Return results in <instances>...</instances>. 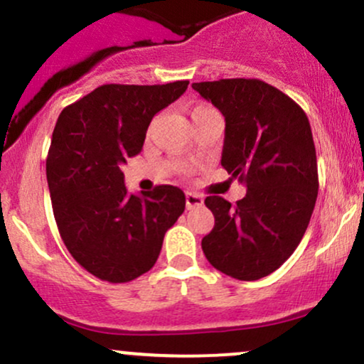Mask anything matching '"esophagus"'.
Returning a JSON list of instances; mask_svg holds the SVG:
<instances>
[{
    "label": "esophagus",
    "instance_id": "34e87169",
    "mask_svg": "<svg viewBox=\"0 0 364 364\" xmlns=\"http://www.w3.org/2000/svg\"><path fill=\"white\" fill-rule=\"evenodd\" d=\"M203 205V198L200 195L193 193V191H186V208L191 210V208L202 207Z\"/></svg>",
    "mask_w": 364,
    "mask_h": 364
}]
</instances>
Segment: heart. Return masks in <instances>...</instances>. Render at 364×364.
I'll use <instances>...</instances> for the list:
<instances>
[{
  "label": "heart",
  "mask_w": 364,
  "mask_h": 364,
  "mask_svg": "<svg viewBox=\"0 0 364 364\" xmlns=\"http://www.w3.org/2000/svg\"><path fill=\"white\" fill-rule=\"evenodd\" d=\"M210 109H212L210 106H195L193 109H191V118H195V116L202 114V112H207V111H210Z\"/></svg>",
  "instance_id": "obj_1"
}]
</instances>
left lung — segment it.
I'll list each match as a JSON object with an SVG mask.
<instances>
[{
    "instance_id": "8db88e82",
    "label": "left lung",
    "mask_w": 364,
    "mask_h": 364,
    "mask_svg": "<svg viewBox=\"0 0 364 364\" xmlns=\"http://www.w3.org/2000/svg\"><path fill=\"white\" fill-rule=\"evenodd\" d=\"M191 87L223 112L220 164L246 185L236 205L223 196H207L215 224L202 250L223 274L257 281L291 257L310 224L318 195L310 121L291 97L257 78Z\"/></svg>"
}]
</instances>
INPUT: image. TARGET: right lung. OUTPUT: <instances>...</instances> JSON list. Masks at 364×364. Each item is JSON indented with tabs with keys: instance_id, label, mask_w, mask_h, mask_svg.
Instances as JSON below:
<instances>
[{
	"instance_id": "obj_1",
	"label": "right lung",
	"mask_w": 364,
	"mask_h": 364,
	"mask_svg": "<svg viewBox=\"0 0 364 364\" xmlns=\"http://www.w3.org/2000/svg\"><path fill=\"white\" fill-rule=\"evenodd\" d=\"M188 83L101 85L56 121L46 161L54 219L72 257L102 281L128 282L149 272L166 231L185 210L178 186L129 195L121 164L140 152L150 121Z\"/></svg>"
}]
</instances>
